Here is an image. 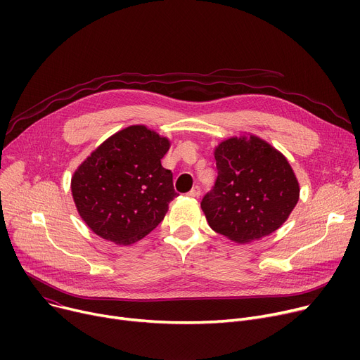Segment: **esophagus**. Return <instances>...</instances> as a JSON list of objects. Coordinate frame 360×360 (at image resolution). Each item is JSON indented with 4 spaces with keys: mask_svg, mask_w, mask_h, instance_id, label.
Returning a JSON list of instances; mask_svg holds the SVG:
<instances>
[{
    "mask_svg": "<svg viewBox=\"0 0 360 360\" xmlns=\"http://www.w3.org/2000/svg\"><path fill=\"white\" fill-rule=\"evenodd\" d=\"M200 194H201V188L198 185H195V186H193V190L190 191V194H188V195L197 198V197H200Z\"/></svg>",
    "mask_w": 360,
    "mask_h": 360,
    "instance_id": "esophagus-1",
    "label": "esophagus"
}]
</instances>
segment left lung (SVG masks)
<instances>
[{
    "label": "left lung",
    "mask_w": 360,
    "mask_h": 360,
    "mask_svg": "<svg viewBox=\"0 0 360 360\" xmlns=\"http://www.w3.org/2000/svg\"><path fill=\"white\" fill-rule=\"evenodd\" d=\"M217 179L201 209L210 228L236 243L269 236L299 201V182L277 148L248 134L214 148Z\"/></svg>",
    "instance_id": "left-lung-1"
}]
</instances>
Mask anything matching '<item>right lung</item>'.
I'll return each instance as SVG.
<instances>
[{
	"label": "right lung",
	"mask_w": 360,
	"mask_h": 360,
	"mask_svg": "<svg viewBox=\"0 0 360 360\" xmlns=\"http://www.w3.org/2000/svg\"><path fill=\"white\" fill-rule=\"evenodd\" d=\"M170 141L146 125L105 140L75 169L71 193L77 212L98 236L131 245L153 231L176 197L172 172L160 163Z\"/></svg>",
	"instance_id": "add662e5"
}]
</instances>
